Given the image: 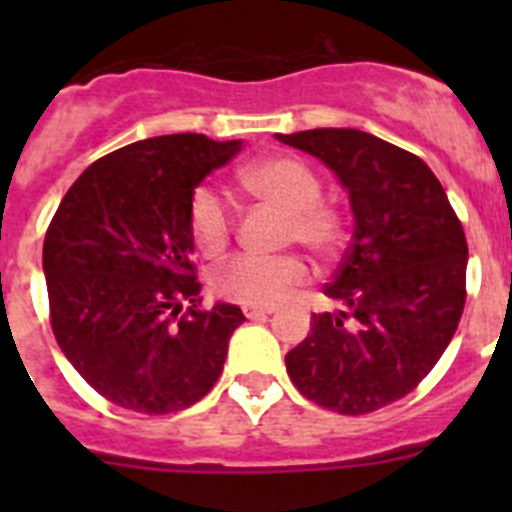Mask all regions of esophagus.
Listing matches in <instances>:
<instances>
[{
    "instance_id": "esophagus-1",
    "label": "esophagus",
    "mask_w": 512,
    "mask_h": 512,
    "mask_svg": "<svg viewBox=\"0 0 512 512\" xmlns=\"http://www.w3.org/2000/svg\"><path fill=\"white\" fill-rule=\"evenodd\" d=\"M271 307H251V305H246L243 307V315H246L248 320H261V318H266V315H271Z\"/></svg>"
}]
</instances>
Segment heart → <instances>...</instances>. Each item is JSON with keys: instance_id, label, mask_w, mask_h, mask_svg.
I'll use <instances>...</instances> for the list:
<instances>
[{"instance_id": "b5f03b06", "label": "heart", "mask_w": 512, "mask_h": 512, "mask_svg": "<svg viewBox=\"0 0 512 512\" xmlns=\"http://www.w3.org/2000/svg\"><path fill=\"white\" fill-rule=\"evenodd\" d=\"M235 182L248 197L284 215L282 243H300L318 261L336 259L346 241V223L336 207L320 202V179L300 158L266 156L243 166ZM189 235L202 256L225 251L233 233V215L210 187L194 189L189 200ZM307 266L297 256H235L212 271V289L238 305L269 307L305 284Z\"/></svg>"}]
</instances>
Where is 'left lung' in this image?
<instances>
[{
	"mask_svg": "<svg viewBox=\"0 0 512 512\" xmlns=\"http://www.w3.org/2000/svg\"><path fill=\"white\" fill-rule=\"evenodd\" d=\"M277 140L320 158L346 187L354 238L325 284L338 312L312 315L287 374L320 408L366 415L423 382L467 302V238L441 182L415 153L354 128Z\"/></svg>",
	"mask_w": 512,
	"mask_h": 512,
	"instance_id": "left-lung-1",
	"label": "left lung"
}]
</instances>
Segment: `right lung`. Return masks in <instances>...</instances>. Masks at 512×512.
I'll use <instances>...</instances> for the list:
<instances>
[{
    "mask_svg": "<svg viewBox=\"0 0 512 512\" xmlns=\"http://www.w3.org/2000/svg\"><path fill=\"white\" fill-rule=\"evenodd\" d=\"M238 151L241 140L197 133L117 148L71 184L48 225L53 336L89 387L120 408L176 413L223 372L246 318L225 302L200 307L187 212L194 187Z\"/></svg>",
    "mask_w": 512,
    "mask_h": 512,
    "instance_id": "obj_1",
    "label": "right lung"
}]
</instances>
